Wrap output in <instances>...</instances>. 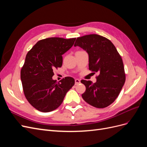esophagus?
<instances>
[{"instance_id":"obj_1","label":"esophagus","mask_w":147,"mask_h":147,"mask_svg":"<svg viewBox=\"0 0 147 147\" xmlns=\"http://www.w3.org/2000/svg\"><path fill=\"white\" fill-rule=\"evenodd\" d=\"M79 83H80V80L78 79V78L75 79V84L77 85V84H78Z\"/></svg>"}]
</instances>
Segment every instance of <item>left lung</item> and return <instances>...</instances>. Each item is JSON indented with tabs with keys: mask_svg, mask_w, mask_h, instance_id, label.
Instances as JSON below:
<instances>
[{
	"mask_svg": "<svg viewBox=\"0 0 147 147\" xmlns=\"http://www.w3.org/2000/svg\"><path fill=\"white\" fill-rule=\"evenodd\" d=\"M77 46L88 53L89 69L99 74L94 83L81 81L86 86L83 99L96 108H105L117 99L125 83L121 56L110 40L97 34L78 37L74 45Z\"/></svg>",
	"mask_w": 147,
	"mask_h": 147,
	"instance_id": "obj_1",
	"label": "left lung"
}]
</instances>
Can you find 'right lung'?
I'll return each instance as SVG.
<instances>
[{"instance_id":"add662e5","label":"right lung","mask_w":147,"mask_h":147,"mask_svg":"<svg viewBox=\"0 0 147 147\" xmlns=\"http://www.w3.org/2000/svg\"><path fill=\"white\" fill-rule=\"evenodd\" d=\"M75 39H43L26 55L21 80L26 98L38 111L49 112L59 107L66 93L74 85L72 77H65L60 83L52 77L53 70L63 64L62 55L74 45Z\"/></svg>"}]
</instances>
